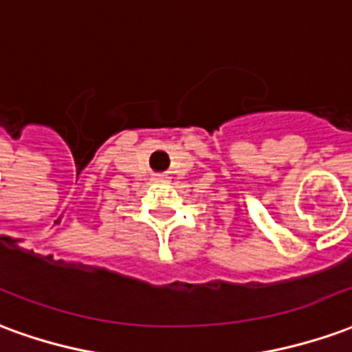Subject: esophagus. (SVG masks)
Instances as JSON below:
<instances>
[{"instance_id":"34e87169","label":"esophagus","mask_w":352,"mask_h":352,"mask_svg":"<svg viewBox=\"0 0 352 352\" xmlns=\"http://www.w3.org/2000/svg\"><path fill=\"white\" fill-rule=\"evenodd\" d=\"M153 181H154V183H168V177H166V175H154Z\"/></svg>"}]
</instances>
